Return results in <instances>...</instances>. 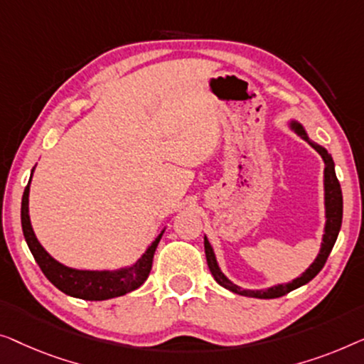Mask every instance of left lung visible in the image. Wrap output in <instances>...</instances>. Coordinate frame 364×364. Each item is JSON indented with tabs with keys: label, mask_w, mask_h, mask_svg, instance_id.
I'll return each mask as SVG.
<instances>
[{
	"label": "left lung",
	"mask_w": 364,
	"mask_h": 364,
	"mask_svg": "<svg viewBox=\"0 0 364 364\" xmlns=\"http://www.w3.org/2000/svg\"><path fill=\"white\" fill-rule=\"evenodd\" d=\"M289 129L295 132L296 135H300L305 141H309L311 148H315V151H318L321 160L325 163L323 170V204H325V228H323V235H321V244L318 255H316L314 262L309 265V269H305V272H301L299 277L291 280V282L287 284H277L272 287H267V289H240L239 285H235L232 280H229L224 272L219 267L216 254H214V249L211 242H209L206 235H204V252H206V260L208 267L211 270L214 280L219 285H223L224 289L234 291V294L244 295V296H254V299H277V296H282L289 291L299 289V287L309 284L311 279L315 277L316 274L323 269V265L328 259V255L333 249L336 242L338 232H340L341 228V219H343V194H341V186L338 183L336 173H335V163L333 158L326 150L325 146L318 145V143L311 141L309 138V133H306L305 127L296 120H289L287 122Z\"/></svg>",
	"instance_id": "1"
}]
</instances>
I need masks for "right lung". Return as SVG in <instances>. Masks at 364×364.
<instances>
[{
	"label": "right lung",
	"mask_w": 364,
	"mask_h": 364,
	"mask_svg": "<svg viewBox=\"0 0 364 364\" xmlns=\"http://www.w3.org/2000/svg\"><path fill=\"white\" fill-rule=\"evenodd\" d=\"M34 168L31 171V178H33ZM31 178L26 189H24L23 201H21V226L23 234L26 239V244L36 259V262L43 270V274L48 277V280L53 285L58 287L60 291H64L65 295L75 296V299L82 300H109L115 299V296L125 295L132 290H136L145 280L148 279L153 264V255L158 247L163 231L151 240V244L148 245L145 252L140 255V259H136L135 262L125 267L114 269V270H82L68 267V265L60 264L59 260H55L48 250H46L41 242L36 237L34 229L31 226V218H29V186H31Z\"/></svg>",
	"instance_id": "right-lung-1"
}]
</instances>
